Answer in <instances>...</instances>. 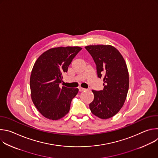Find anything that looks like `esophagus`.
Wrapping results in <instances>:
<instances>
[{
    "instance_id": "34e87169",
    "label": "esophagus",
    "mask_w": 158,
    "mask_h": 158,
    "mask_svg": "<svg viewBox=\"0 0 158 158\" xmlns=\"http://www.w3.org/2000/svg\"><path fill=\"white\" fill-rule=\"evenodd\" d=\"M85 90H86V89H84V88H82V87H79V91L80 92L84 91H85Z\"/></svg>"
}]
</instances>
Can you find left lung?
Instances as JSON below:
<instances>
[{
	"instance_id": "1",
	"label": "left lung",
	"mask_w": 158,
	"mask_h": 158,
	"mask_svg": "<svg viewBox=\"0 0 158 158\" xmlns=\"http://www.w3.org/2000/svg\"><path fill=\"white\" fill-rule=\"evenodd\" d=\"M96 65L98 76L103 78L104 89L93 90L94 95L89 108L96 116L106 119L116 115L121 109L129 89V73L126 62L114 47L96 45L85 47Z\"/></svg>"
}]
</instances>
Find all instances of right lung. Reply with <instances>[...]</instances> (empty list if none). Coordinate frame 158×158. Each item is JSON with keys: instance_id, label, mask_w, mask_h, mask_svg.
Returning <instances> with one entry per match:
<instances>
[{"instance_id": "add662e5", "label": "right lung", "mask_w": 158, "mask_h": 158, "mask_svg": "<svg viewBox=\"0 0 158 158\" xmlns=\"http://www.w3.org/2000/svg\"><path fill=\"white\" fill-rule=\"evenodd\" d=\"M81 48H52L41 54L32 68L30 87L32 102L40 114L51 120H58L68 113L71 102L78 93L77 88L60 84L73 59Z\"/></svg>"}]
</instances>
